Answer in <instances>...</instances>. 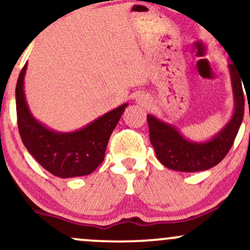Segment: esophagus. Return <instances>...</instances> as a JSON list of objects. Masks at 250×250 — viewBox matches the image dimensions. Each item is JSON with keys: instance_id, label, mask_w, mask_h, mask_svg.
Segmentation results:
<instances>
[{"instance_id": "obj_1", "label": "esophagus", "mask_w": 250, "mask_h": 250, "mask_svg": "<svg viewBox=\"0 0 250 250\" xmlns=\"http://www.w3.org/2000/svg\"><path fill=\"white\" fill-rule=\"evenodd\" d=\"M136 102L139 103L140 105H142V107L147 108L148 105L150 104V99H149V96L146 95V94H139V95L136 96Z\"/></svg>"}]
</instances>
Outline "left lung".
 <instances>
[{
	"mask_svg": "<svg viewBox=\"0 0 250 250\" xmlns=\"http://www.w3.org/2000/svg\"><path fill=\"white\" fill-rule=\"evenodd\" d=\"M228 68L234 95V114L225 127L209 141H190L174 125L153 115H147L150 143L155 149L157 160L165 167L186 173L207 170L219 165L230 150L245 113L242 88V83L245 85V82L234 63H229Z\"/></svg>",
	"mask_w": 250,
	"mask_h": 250,
	"instance_id": "obj_1",
	"label": "left lung"
}]
</instances>
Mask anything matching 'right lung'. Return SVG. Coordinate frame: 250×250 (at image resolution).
I'll use <instances>...</instances> for the list:
<instances>
[{
    "label": "right lung",
    "mask_w": 250,
    "mask_h": 250,
    "mask_svg": "<svg viewBox=\"0 0 250 250\" xmlns=\"http://www.w3.org/2000/svg\"><path fill=\"white\" fill-rule=\"evenodd\" d=\"M25 70L27 63L16 84L17 125L25 148L45 170L55 176L65 179L91 174L104 160L109 137L128 103L108 111L76 131L51 130L30 113L23 89Z\"/></svg>",
    "instance_id": "1"
}]
</instances>
